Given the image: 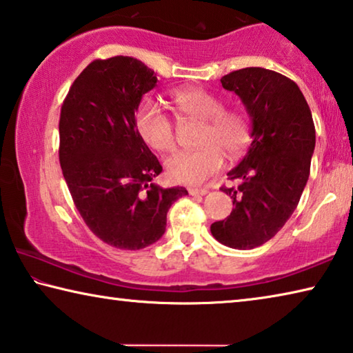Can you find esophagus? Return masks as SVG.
<instances>
[{"instance_id":"34e87169","label":"esophagus","mask_w":353,"mask_h":353,"mask_svg":"<svg viewBox=\"0 0 353 353\" xmlns=\"http://www.w3.org/2000/svg\"><path fill=\"white\" fill-rule=\"evenodd\" d=\"M188 193L191 196H204L208 193L207 188H188Z\"/></svg>"}]
</instances>
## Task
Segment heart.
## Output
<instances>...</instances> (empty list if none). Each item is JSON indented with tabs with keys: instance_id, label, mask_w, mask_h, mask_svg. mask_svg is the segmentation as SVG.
<instances>
[{
	"instance_id": "obj_1",
	"label": "heart",
	"mask_w": 353,
	"mask_h": 353,
	"mask_svg": "<svg viewBox=\"0 0 353 353\" xmlns=\"http://www.w3.org/2000/svg\"><path fill=\"white\" fill-rule=\"evenodd\" d=\"M179 113L188 121H202L194 151L177 152L166 160L172 181L199 185L216 174L224 165V154L236 159L252 140V121L244 110L224 109L223 99L201 87L181 88L171 93ZM135 128L143 141L159 152L176 149V128L170 117L151 99H145L135 112Z\"/></svg>"
}]
</instances>
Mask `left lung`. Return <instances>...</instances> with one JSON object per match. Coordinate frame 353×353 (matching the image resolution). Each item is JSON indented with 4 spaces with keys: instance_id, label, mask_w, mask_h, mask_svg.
I'll return each mask as SVG.
<instances>
[{
    "instance_id": "1",
    "label": "left lung",
    "mask_w": 353,
    "mask_h": 353,
    "mask_svg": "<svg viewBox=\"0 0 353 353\" xmlns=\"http://www.w3.org/2000/svg\"><path fill=\"white\" fill-rule=\"evenodd\" d=\"M252 118V143L240 165L227 172L238 187H221L234 210L210 225L212 235L234 249L259 248L282 229L305 188L316 134L312 112L294 81L250 67L221 77Z\"/></svg>"
}]
</instances>
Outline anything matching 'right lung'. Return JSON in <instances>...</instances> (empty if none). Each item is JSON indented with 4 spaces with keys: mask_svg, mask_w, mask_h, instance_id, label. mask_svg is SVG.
Listing matches in <instances>:
<instances>
[{
    "mask_svg": "<svg viewBox=\"0 0 353 353\" xmlns=\"http://www.w3.org/2000/svg\"><path fill=\"white\" fill-rule=\"evenodd\" d=\"M157 83L134 57L97 59L76 77L59 119V160L77 212L99 240L137 250L165 234L166 213L183 187L151 181L162 165L135 128L143 94Z\"/></svg>",
    "mask_w": 353,
    "mask_h": 353,
    "instance_id": "right-lung-1",
    "label": "right lung"
}]
</instances>
